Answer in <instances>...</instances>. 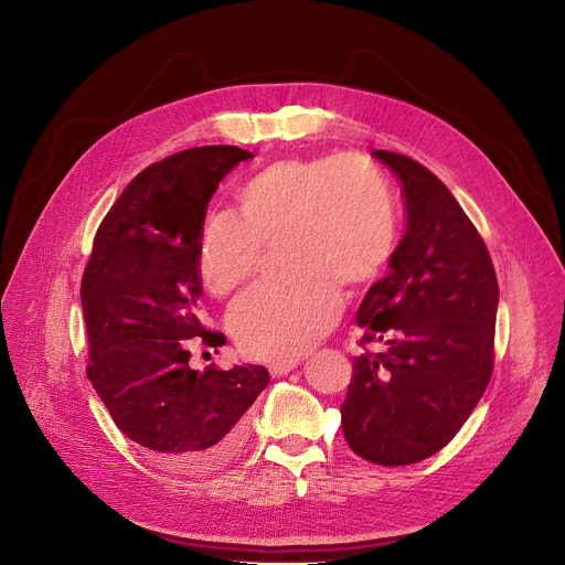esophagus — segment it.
Instances as JSON below:
<instances>
[{"instance_id": "esophagus-1", "label": "esophagus", "mask_w": 565, "mask_h": 565, "mask_svg": "<svg viewBox=\"0 0 565 565\" xmlns=\"http://www.w3.org/2000/svg\"><path fill=\"white\" fill-rule=\"evenodd\" d=\"M299 366V362L297 360H284V362H273V364H268V371L275 375V377H281V375H288L292 369H297Z\"/></svg>"}]
</instances>
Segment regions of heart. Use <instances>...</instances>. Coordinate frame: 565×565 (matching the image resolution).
Instances as JSON below:
<instances>
[{
	"label": "heart",
	"mask_w": 565,
	"mask_h": 565,
	"mask_svg": "<svg viewBox=\"0 0 565 565\" xmlns=\"http://www.w3.org/2000/svg\"><path fill=\"white\" fill-rule=\"evenodd\" d=\"M241 218L212 214L199 232L196 268L214 295H232L279 246L290 277L255 288L230 312L248 355L297 360L342 317L344 292L382 275L397 241L384 172L364 158H284L236 190Z\"/></svg>",
	"instance_id": "heart-1"
}]
</instances>
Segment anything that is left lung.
<instances>
[{
  "label": "left lung",
  "instance_id": "8db88e82",
  "mask_svg": "<svg viewBox=\"0 0 565 565\" xmlns=\"http://www.w3.org/2000/svg\"><path fill=\"white\" fill-rule=\"evenodd\" d=\"M373 156L402 183L407 232L388 275L358 308L362 353L342 405L349 447L397 467L440 451L486 393L494 366L499 281L490 253L445 183L402 153Z\"/></svg>",
  "mask_w": 565,
  "mask_h": 565
}]
</instances>
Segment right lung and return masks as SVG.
Masks as SVG:
<instances>
[{
    "mask_svg": "<svg viewBox=\"0 0 565 565\" xmlns=\"http://www.w3.org/2000/svg\"><path fill=\"white\" fill-rule=\"evenodd\" d=\"M253 153L207 145L142 170L100 223L79 299L87 375L118 429L163 465L212 471L248 434L246 412L268 386L264 366L190 369L192 338L223 347L196 317L199 232L218 183Z\"/></svg>",
    "mask_w": 565,
    "mask_h": 565,
    "instance_id": "right-lung-1",
    "label": "right lung"
}]
</instances>
